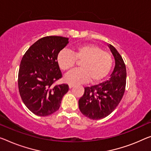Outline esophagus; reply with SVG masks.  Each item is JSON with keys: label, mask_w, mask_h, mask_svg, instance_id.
Wrapping results in <instances>:
<instances>
[{"label": "esophagus", "mask_w": 151, "mask_h": 151, "mask_svg": "<svg viewBox=\"0 0 151 151\" xmlns=\"http://www.w3.org/2000/svg\"><path fill=\"white\" fill-rule=\"evenodd\" d=\"M74 86V85H73V84H70V83H69V88H72Z\"/></svg>", "instance_id": "1"}]
</instances>
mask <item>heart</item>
<instances>
[{
    "instance_id": "obj_1",
    "label": "heart",
    "mask_w": 151,
    "mask_h": 151,
    "mask_svg": "<svg viewBox=\"0 0 151 151\" xmlns=\"http://www.w3.org/2000/svg\"><path fill=\"white\" fill-rule=\"evenodd\" d=\"M76 60L81 61L80 68L69 71L64 77L66 82L73 85L89 80L92 83L99 82L108 75L113 66L111 54L93 44L78 46L73 54L68 50H62L57 55L58 65L63 71L73 68Z\"/></svg>"
}]
</instances>
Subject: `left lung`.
Here are the masks:
<instances>
[{"mask_svg":"<svg viewBox=\"0 0 151 151\" xmlns=\"http://www.w3.org/2000/svg\"><path fill=\"white\" fill-rule=\"evenodd\" d=\"M115 59V68L110 78L99 84L86 87L78 101L81 113L91 119H101L110 115L121 101L126 84V68L121 55L109 45Z\"/></svg>","mask_w":151,"mask_h":151,"instance_id":"1","label":"left lung"}]
</instances>
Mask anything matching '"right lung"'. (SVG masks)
Segmentation results:
<instances>
[{"label":"right lung","mask_w":151,"mask_h":151,"mask_svg":"<svg viewBox=\"0 0 151 151\" xmlns=\"http://www.w3.org/2000/svg\"><path fill=\"white\" fill-rule=\"evenodd\" d=\"M68 43L65 37H44L30 46L22 58L18 87L23 102L34 114L42 117L52 114L68 92V84L53 85L62 77L57 55Z\"/></svg>","instance_id":"right-lung-1"}]
</instances>
